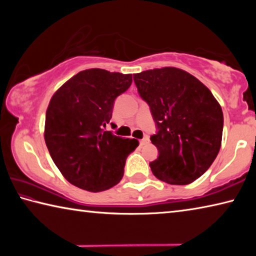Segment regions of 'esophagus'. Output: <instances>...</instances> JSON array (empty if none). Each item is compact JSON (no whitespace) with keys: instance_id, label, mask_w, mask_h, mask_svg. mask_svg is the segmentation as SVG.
I'll list each match as a JSON object with an SVG mask.
<instances>
[{"instance_id":"1","label":"esophagus","mask_w":256,"mask_h":256,"mask_svg":"<svg viewBox=\"0 0 256 256\" xmlns=\"http://www.w3.org/2000/svg\"><path fill=\"white\" fill-rule=\"evenodd\" d=\"M149 142V138L148 136H144V138H141L140 140V144L141 146H144V144H146Z\"/></svg>"}]
</instances>
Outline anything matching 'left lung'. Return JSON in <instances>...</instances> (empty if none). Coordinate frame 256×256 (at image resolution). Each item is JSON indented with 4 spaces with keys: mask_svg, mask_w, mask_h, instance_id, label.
Wrapping results in <instances>:
<instances>
[{
    "mask_svg": "<svg viewBox=\"0 0 256 256\" xmlns=\"http://www.w3.org/2000/svg\"><path fill=\"white\" fill-rule=\"evenodd\" d=\"M140 97L156 124L150 136L158 157L150 162L158 180L185 185L209 170L220 150L224 128L222 107L196 76L176 68L133 74Z\"/></svg>",
    "mask_w": 256,
    "mask_h": 256,
    "instance_id": "obj_1",
    "label": "left lung"
}]
</instances>
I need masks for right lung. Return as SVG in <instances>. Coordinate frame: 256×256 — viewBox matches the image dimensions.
Instances as JSON below:
<instances>
[{"instance_id":"add662e5","label":"right lung","mask_w":256,"mask_h":256,"mask_svg":"<svg viewBox=\"0 0 256 256\" xmlns=\"http://www.w3.org/2000/svg\"><path fill=\"white\" fill-rule=\"evenodd\" d=\"M132 74L90 68L78 73L52 97L45 142L63 176L76 188L100 192L122 180L128 156L138 146L105 131L115 99L126 92Z\"/></svg>"}]
</instances>
